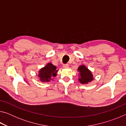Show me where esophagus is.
Segmentation results:
<instances>
[{
  "instance_id": "34e87169",
  "label": "esophagus",
  "mask_w": 126,
  "mask_h": 126,
  "mask_svg": "<svg viewBox=\"0 0 126 126\" xmlns=\"http://www.w3.org/2000/svg\"><path fill=\"white\" fill-rule=\"evenodd\" d=\"M63 67L65 68H68V67H69V65H68V64H63Z\"/></svg>"
}]
</instances>
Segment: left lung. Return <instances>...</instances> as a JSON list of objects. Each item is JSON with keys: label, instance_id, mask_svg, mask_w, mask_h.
<instances>
[{"label": "left lung", "instance_id": "1", "mask_svg": "<svg viewBox=\"0 0 126 126\" xmlns=\"http://www.w3.org/2000/svg\"><path fill=\"white\" fill-rule=\"evenodd\" d=\"M77 70L79 72L78 80L80 83L88 84L93 80V76L91 71L84 65H80Z\"/></svg>", "mask_w": 126, "mask_h": 126}]
</instances>
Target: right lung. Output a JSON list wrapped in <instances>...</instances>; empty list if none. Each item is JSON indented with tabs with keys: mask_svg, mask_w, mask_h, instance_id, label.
Here are the masks:
<instances>
[{
	"mask_svg": "<svg viewBox=\"0 0 126 126\" xmlns=\"http://www.w3.org/2000/svg\"><path fill=\"white\" fill-rule=\"evenodd\" d=\"M58 71L55 66L53 65V64L51 63H49L45 67L42 68L39 70L38 77L42 82H50L51 79H52L53 77L57 76Z\"/></svg>",
	"mask_w": 126,
	"mask_h": 126,
	"instance_id": "1",
	"label": "right lung"
}]
</instances>
